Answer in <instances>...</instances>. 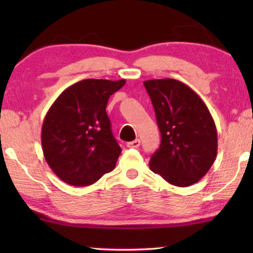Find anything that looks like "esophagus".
I'll return each mask as SVG.
<instances>
[{"label":"esophagus","mask_w":253,"mask_h":253,"mask_svg":"<svg viewBox=\"0 0 253 253\" xmlns=\"http://www.w3.org/2000/svg\"><path fill=\"white\" fill-rule=\"evenodd\" d=\"M139 145H140V140L136 139L133 141H130V143H127L126 146L129 148H138V147H139Z\"/></svg>","instance_id":"obj_1"}]
</instances>
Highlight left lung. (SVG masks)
<instances>
[{
    "instance_id": "1",
    "label": "left lung",
    "mask_w": 253,
    "mask_h": 253,
    "mask_svg": "<svg viewBox=\"0 0 253 253\" xmlns=\"http://www.w3.org/2000/svg\"><path fill=\"white\" fill-rule=\"evenodd\" d=\"M144 86L153 103L161 145L150 168L168 183L189 186L204 177L217 153V132L197 93L176 79H151Z\"/></svg>"
}]
</instances>
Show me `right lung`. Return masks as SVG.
Masks as SVG:
<instances>
[{
  "label": "right lung",
  "instance_id": "obj_1",
  "mask_svg": "<svg viewBox=\"0 0 253 253\" xmlns=\"http://www.w3.org/2000/svg\"><path fill=\"white\" fill-rule=\"evenodd\" d=\"M124 84V79H84L64 89L47 112L41 130L43 155L63 182L91 185L115 168L121 147L106 107Z\"/></svg>",
  "mask_w": 253,
  "mask_h": 253
}]
</instances>
